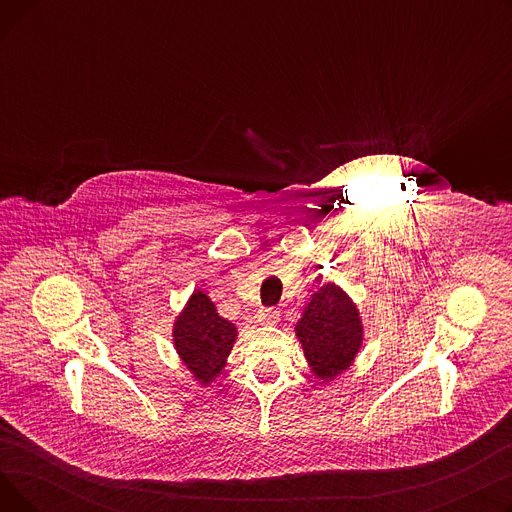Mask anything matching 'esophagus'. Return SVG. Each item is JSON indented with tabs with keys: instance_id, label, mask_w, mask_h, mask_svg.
Here are the masks:
<instances>
[{
	"instance_id": "34e87169",
	"label": "esophagus",
	"mask_w": 512,
	"mask_h": 512,
	"mask_svg": "<svg viewBox=\"0 0 512 512\" xmlns=\"http://www.w3.org/2000/svg\"><path fill=\"white\" fill-rule=\"evenodd\" d=\"M259 319H261V321H265V324H278L280 313H278V311H274V309H265V311H261V313H259Z\"/></svg>"
}]
</instances>
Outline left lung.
<instances>
[{
	"label": "left lung",
	"instance_id": "1",
	"mask_svg": "<svg viewBox=\"0 0 512 512\" xmlns=\"http://www.w3.org/2000/svg\"><path fill=\"white\" fill-rule=\"evenodd\" d=\"M294 334L319 384H330L351 369L365 340L357 303L334 282H326L311 294Z\"/></svg>",
	"mask_w": 512,
	"mask_h": 512
}]
</instances>
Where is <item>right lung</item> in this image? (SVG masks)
Masks as SVG:
<instances>
[{"label": "right lung", "instance_id": "1", "mask_svg": "<svg viewBox=\"0 0 512 512\" xmlns=\"http://www.w3.org/2000/svg\"><path fill=\"white\" fill-rule=\"evenodd\" d=\"M238 330L203 290H193L172 326V342L180 363L199 386H209L220 378Z\"/></svg>", "mask_w": 512, "mask_h": 512}]
</instances>
